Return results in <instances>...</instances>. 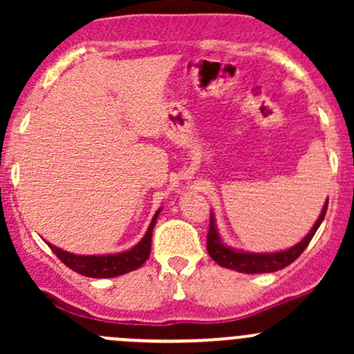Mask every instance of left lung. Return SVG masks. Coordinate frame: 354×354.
<instances>
[{"mask_svg": "<svg viewBox=\"0 0 354 354\" xmlns=\"http://www.w3.org/2000/svg\"><path fill=\"white\" fill-rule=\"evenodd\" d=\"M327 205H329V200L324 203L319 219L315 221L312 230L308 231V234H306L299 243L291 246V248L281 250V252H270V253L245 252V250L233 248V246L224 243L219 231H217L214 212H210L209 234H207V252H209V255L212 257L214 262L219 263L221 267H226V269H233L243 274L276 272V270L284 269V267H288L289 263L295 262V260L301 255L303 250L308 246L310 241H312L313 234L317 233V230H319L320 224H322L324 217H326Z\"/></svg>", "mask_w": 354, "mask_h": 354, "instance_id": "1", "label": "left lung"}]
</instances>
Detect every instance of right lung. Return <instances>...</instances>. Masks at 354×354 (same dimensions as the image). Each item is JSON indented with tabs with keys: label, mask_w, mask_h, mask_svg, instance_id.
I'll list each match as a JSON object with an SVG mask.
<instances>
[{
	"label": "right lung",
	"mask_w": 354,
	"mask_h": 354,
	"mask_svg": "<svg viewBox=\"0 0 354 354\" xmlns=\"http://www.w3.org/2000/svg\"><path fill=\"white\" fill-rule=\"evenodd\" d=\"M159 212L160 209L152 217L145 236L137 245L127 250V252L108 253V255H77V253H70L51 243L48 245L66 267H70L75 272L82 274V276L94 277V279H108V277L123 276V274L131 272V270L144 266V262L151 255L152 230H154Z\"/></svg>",
	"instance_id": "obj_1"
}]
</instances>
